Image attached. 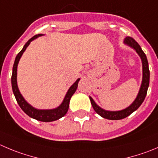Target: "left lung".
Here are the masks:
<instances>
[{"mask_svg":"<svg viewBox=\"0 0 158 158\" xmlns=\"http://www.w3.org/2000/svg\"><path fill=\"white\" fill-rule=\"evenodd\" d=\"M124 44L127 46H130V48L134 49L136 52V53L139 55L140 57L141 61H142V71H143V77H142V82H141L140 88H139V92H138L137 96L133 101V103L128 106L126 109H123V110L119 111H108L106 109H103L102 108H101L100 106H98L95 103L92 98L89 96L90 101L92 105V107L94 110L95 111L96 113L98 114L102 118H107V119L110 120H118L123 119V118H126V117L129 116L130 114L133 113V112L136 110L139 106H141L143 102L144 99H145L146 95H147V92H148V87H149L150 83V70H149V65H148V61L147 59L145 53L142 50L139 45L133 40L131 37H126L124 41H123Z\"/></svg>","mask_w":158,"mask_h":158,"instance_id":"left-lung-1","label":"left lung"}]
</instances>
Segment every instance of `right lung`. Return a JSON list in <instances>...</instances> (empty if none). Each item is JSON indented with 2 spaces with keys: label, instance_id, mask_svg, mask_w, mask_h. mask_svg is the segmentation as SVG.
<instances>
[{
  "label": "right lung",
  "instance_id": "add662e5",
  "mask_svg": "<svg viewBox=\"0 0 158 158\" xmlns=\"http://www.w3.org/2000/svg\"><path fill=\"white\" fill-rule=\"evenodd\" d=\"M43 34H38V35L33 36L32 38L30 39L28 42L25 44L23 46L22 50L19 52L17 56H16L15 60L14 65H13L12 69V75H11V85H12V91L15 94L16 101H17L18 104L19 105L21 109L24 111L25 113L29 117L35 119L39 120L41 122H52L55 120H57L59 118H62L63 116L66 115L69 109V104H70V100L71 98L72 95L74 94L76 91L77 88L78 86V82L80 81V78H78L77 80L70 87V88L67 91V94H66L65 97H64V100H63L62 103L58 107L52 109H39L36 108H34L31 106L29 103L26 102L22 94L20 93V91L19 89L17 84V69H18V64H19V60H20L21 57H22V54L25 52L26 48L29 46L30 43L33 41L34 40L37 39L38 37L42 36Z\"/></svg>",
  "mask_w": 158,
  "mask_h": 158
}]
</instances>
